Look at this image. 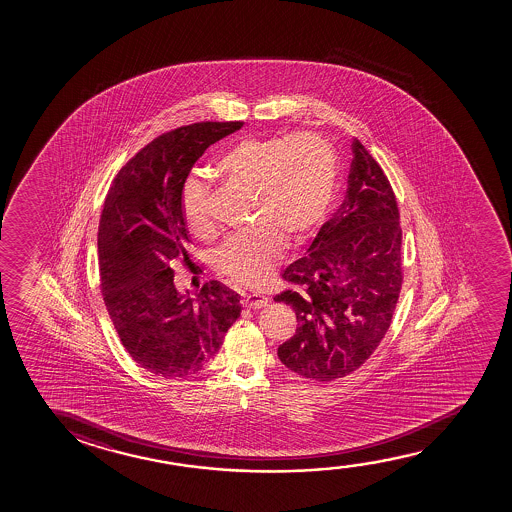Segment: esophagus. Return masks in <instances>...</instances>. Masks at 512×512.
<instances>
[{
	"instance_id": "obj_1",
	"label": "esophagus",
	"mask_w": 512,
	"mask_h": 512,
	"mask_svg": "<svg viewBox=\"0 0 512 512\" xmlns=\"http://www.w3.org/2000/svg\"><path fill=\"white\" fill-rule=\"evenodd\" d=\"M243 306L245 308H252V309H260V308H266L267 306V297H264V295L260 294H248L243 297Z\"/></svg>"
}]
</instances>
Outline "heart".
I'll list each match as a JSON object with an SVG mask.
<instances>
[{
    "instance_id": "1",
    "label": "heart",
    "mask_w": 512,
    "mask_h": 512,
    "mask_svg": "<svg viewBox=\"0 0 512 512\" xmlns=\"http://www.w3.org/2000/svg\"><path fill=\"white\" fill-rule=\"evenodd\" d=\"M217 175L252 192L255 227L225 239L211 255L213 267L229 280L255 287L266 280L280 257L283 238L299 243L322 222L336 192V148L322 134L301 133L245 138L215 162ZM210 189L197 176L183 182L180 211L194 238L215 232L206 211Z\"/></svg>"
}]
</instances>
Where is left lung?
I'll return each instance as SVG.
<instances>
[{"label": "left lung", "mask_w": 512, "mask_h": 512, "mask_svg": "<svg viewBox=\"0 0 512 512\" xmlns=\"http://www.w3.org/2000/svg\"><path fill=\"white\" fill-rule=\"evenodd\" d=\"M351 148L343 203L281 274L290 288L274 295L299 323L278 348L281 364L313 381H336L369 360L392 325L404 281L392 185L360 141Z\"/></svg>", "instance_id": "obj_1"}]
</instances>
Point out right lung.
<instances>
[{
    "instance_id": "obj_1",
    "label": "right lung",
    "mask_w": 512,
    "mask_h": 512,
    "mask_svg": "<svg viewBox=\"0 0 512 512\" xmlns=\"http://www.w3.org/2000/svg\"><path fill=\"white\" fill-rule=\"evenodd\" d=\"M243 122H196L157 136L113 178L98 232L99 288L120 343L161 378L201 371L241 315L238 294L218 281L196 299L173 283V260L189 262L180 194L204 150Z\"/></svg>"
}]
</instances>
